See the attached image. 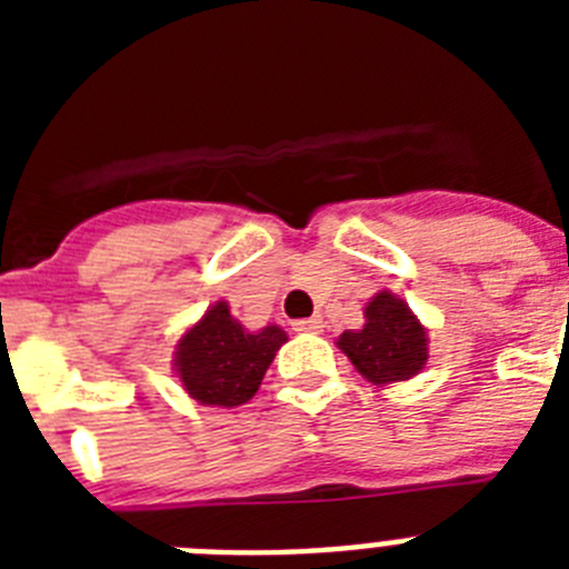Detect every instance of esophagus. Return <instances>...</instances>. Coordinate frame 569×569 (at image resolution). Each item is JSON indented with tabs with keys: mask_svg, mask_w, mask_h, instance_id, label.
I'll return each mask as SVG.
<instances>
[{
	"mask_svg": "<svg viewBox=\"0 0 569 569\" xmlns=\"http://www.w3.org/2000/svg\"><path fill=\"white\" fill-rule=\"evenodd\" d=\"M321 328H325V321H321L319 316H310V319L293 321L296 333H321Z\"/></svg>",
	"mask_w": 569,
	"mask_h": 569,
	"instance_id": "1",
	"label": "esophagus"
}]
</instances>
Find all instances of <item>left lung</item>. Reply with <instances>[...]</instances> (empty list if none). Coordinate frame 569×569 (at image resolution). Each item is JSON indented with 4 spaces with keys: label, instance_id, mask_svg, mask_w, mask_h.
<instances>
[{
    "label": "left lung",
    "instance_id": "8db88e82",
    "mask_svg": "<svg viewBox=\"0 0 569 569\" xmlns=\"http://www.w3.org/2000/svg\"><path fill=\"white\" fill-rule=\"evenodd\" d=\"M336 345L367 381L379 387L413 379L427 365L425 325L390 290L367 301L365 328L345 330Z\"/></svg>",
    "mask_w": 569,
    "mask_h": 569
}]
</instances>
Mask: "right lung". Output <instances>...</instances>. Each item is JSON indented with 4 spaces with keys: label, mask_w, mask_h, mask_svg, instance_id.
<instances>
[{
    "label": "right lung",
    "mask_w": 569,
    "mask_h": 569,
    "mask_svg": "<svg viewBox=\"0 0 569 569\" xmlns=\"http://www.w3.org/2000/svg\"><path fill=\"white\" fill-rule=\"evenodd\" d=\"M284 341L288 333L279 325L250 333L230 316L228 301H216L179 339L173 370L199 405L239 407L253 399Z\"/></svg>",
    "instance_id": "add662e5"
}]
</instances>
